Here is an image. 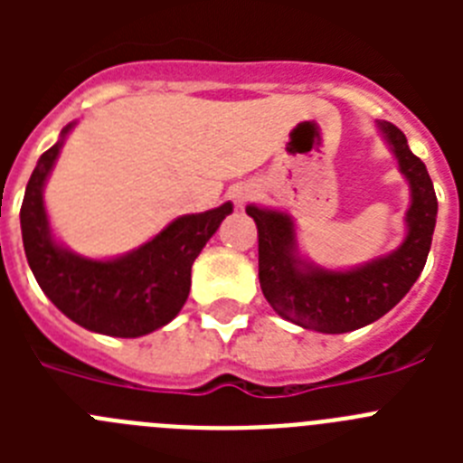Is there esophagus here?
Returning <instances> with one entry per match:
<instances>
[{
    "mask_svg": "<svg viewBox=\"0 0 463 463\" xmlns=\"http://www.w3.org/2000/svg\"><path fill=\"white\" fill-rule=\"evenodd\" d=\"M257 194H260V187H257L255 183H241V185H236L234 190H232V199H234L239 206H243V203H248L250 199H255Z\"/></svg>",
    "mask_w": 463,
    "mask_h": 463,
    "instance_id": "34e87169",
    "label": "esophagus"
}]
</instances>
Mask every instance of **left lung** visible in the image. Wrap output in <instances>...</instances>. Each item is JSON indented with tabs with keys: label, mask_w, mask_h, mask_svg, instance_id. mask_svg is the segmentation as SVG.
Returning a JSON list of instances; mask_svg holds the SVG:
<instances>
[{
	"label": "left lung",
	"mask_w": 463,
	"mask_h": 463,
	"mask_svg": "<svg viewBox=\"0 0 463 463\" xmlns=\"http://www.w3.org/2000/svg\"><path fill=\"white\" fill-rule=\"evenodd\" d=\"M378 127L411 187L406 239L390 255L336 271L317 267L298 252L289 213L255 203L245 208L260 232L261 292L280 317L304 329L345 334L380 320L406 297L427 264L439 215L433 183L422 159L408 148L406 134L392 122Z\"/></svg>",
	"instance_id": "obj_1"
}]
</instances>
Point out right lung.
Here are the masks:
<instances>
[{
  "mask_svg": "<svg viewBox=\"0 0 463 463\" xmlns=\"http://www.w3.org/2000/svg\"><path fill=\"white\" fill-rule=\"evenodd\" d=\"M73 125L69 122L55 146L41 155L27 183L20 208L24 255L39 288L69 320L104 336H146L181 313L190 294L192 264L234 206L227 202L181 215L113 260L76 255L55 241L43 203V187Z\"/></svg>",
  "mask_w": 463,
  "mask_h": 463,
  "instance_id": "right-lung-1",
  "label": "right lung"
}]
</instances>
